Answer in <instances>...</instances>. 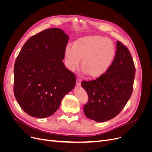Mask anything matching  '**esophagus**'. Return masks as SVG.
<instances>
[{"label": "esophagus", "mask_w": 152, "mask_h": 152, "mask_svg": "<svg viewBox=\"0 0 152 152\" xmlns=\"http://www.w3.org/2000/svg\"><path fill=\"white\" fill-rule=\"evenodd\" d=\"M76 84L78 86H80L81 85V80L80 79H77L76 80Z\"/></svg>", "instance_id": "1"}]
</instances>
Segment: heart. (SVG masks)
I'll return each instance as SVG.
<instances>
[{
    "label": "heart",
    "instance_id": "b5f03b06",
    "mask_svg": "<svg viewBox=\"0 0 152 152\" xmlns=\"http://www.w3.org/2000/svg\"><path fill=\"white\" fill-rule=\"evenodd\" d=\"M115 55V48L108 39L98 35L86 36L77 39L73 47L65 49L67 67L73 72L82 67L92 78L102 76L111 65Z\"/></svg>",
    "mask_w": 152,
    "mask_h": 152
}]
</instances>
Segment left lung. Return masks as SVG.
I'll list each match as a JSON object with an SVG mask.
<instances>
[{"instance_id": "left-lung-1", "label": "left lung", "mask_w": 152, "mask_h": 152, "mask_svg": "<svg viewBox=\"0 0 152 152\" xmlns=\"http://www.w3.org/2000/svg\"><path fill=\"white\" fill-rule=\"evenodd\" d=\"M135 72L129 50L118 40L115 57L107 72L96 80L82 82L89 98L84 107L86 117L98 122L116 117L131 98Z\"/></svg>"}]
</instances>
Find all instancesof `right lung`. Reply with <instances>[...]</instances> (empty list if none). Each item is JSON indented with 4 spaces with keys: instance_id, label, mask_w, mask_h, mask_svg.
<instances>
[{
    "instance_id": "obj_1",
    "label": "right lung",
    "mask_w": 152,
    "mask_h": 152,
    "mask_svg": "<svg viewBox=\"0 0 152 152\" xmlns=\"http://www.w3.org/2000/svg\"><path fill=\"white\" fill-rule=\"evenodd\" d=\"M68 36L57 28L44 30L26 41L14 67V94L29 115L46 118L57 111L75 86L74 73L63 62Z\"/></svg>"
}]
</instances>
